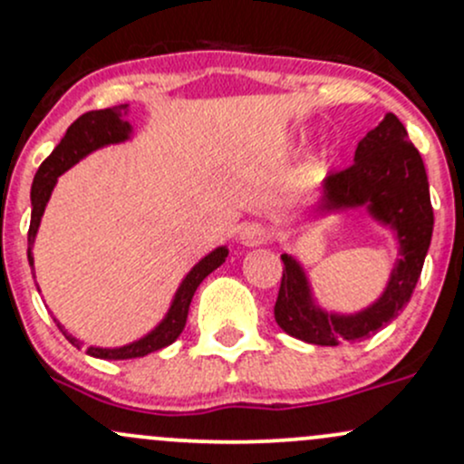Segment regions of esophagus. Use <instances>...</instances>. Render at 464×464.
Listing matches in <instances>:
<instances>
[{
  "label": "esophagus",
  "instance_id": "esophagus-1",
  "mask_svg": "<svg viewBox=\"0 0 464 464\" xmlns=\"http://www.w3.org/2000/svg\"><path fill=\"white\" fill-rule=\"evenodd\" d=\"M265 240H266V231L265 227L257 222H248L240 228V231H237V242H240L242 246H257Z\"/></svg>",
  "mask_w": 464,
  "mask_h": 464
}]
</instances>
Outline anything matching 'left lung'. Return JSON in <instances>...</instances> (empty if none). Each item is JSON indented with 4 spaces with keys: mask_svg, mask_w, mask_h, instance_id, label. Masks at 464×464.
<instances>
[{
    "mask_svg": "<svg viewBox=\"0 0 464 464\" xmlns=\"http://www.w3.org/2000/svg\"><path fill=\"white\" fill-rule=\"evenodd\" d=\"M364 211V216L389 231L396 260L382 294L358 311H334L315 294L309 271L294 253H282L280 294L276 322L285 334L309 344L338 347L373 335L407 306L431 245L433 208L429 179L418 149L409 142L402 121L384 115L355 149L353 164L343 173L326 175L318 199L304 224L324 222L334 216Z\"/></svg>",
    "mask_w": 464,
    "mask_h": 464,
    "instance_id": "left-lung-1",
    "label": "left lung"
}]
</instances>
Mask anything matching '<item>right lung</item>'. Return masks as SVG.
Returning <instances> with one entry per match:
<instances>
[{
	"instance_id": "1",
	"label": "right lung",
	"mask_w": 464,
	"mask_h": 464,
	"mask_svg": "<svg viewBox=\"0 0 464 464\" xmlns=\"http://www.w3.org/2000/svg\"><path fill=\"white\" fill-rule=\"evenodd\" d=\"M130 115L129 104L113 106V109L104 111H89L82 117H77L71 126H68L66 135L62 138V142L55 146L51 155L42 162V167L37 169L35 178H33L31 187V228H28V265L31 271L35 269V257H33V245H35V237L39 231V224H42L44 211H46V204L51 199L53 188H55L60 175H64L68 169L75 167L77 162H82L84 158H89L95 150L106 149V146H117L130 142L135 138V129L126 117ZM228 257L227 246H216L211 253L198 260L191 266V271L182 277L179 286L175 289L173 297H170V304L164 314V318L144 334L142 338L133 340V343H126L121 347H84V340L75 338L66 326H62V322L55 318L57 326L62 329V334L66 335L68 343L77 349H86V353L92 358L102 360H130V358H144V355L160 351L169 344H173L175 340L182 334L184 324H187L188 306L198 291L199 282L218 269L219 265H224V260ZM39 291V286H37Z\"/></svg>"
}]
</instances>
